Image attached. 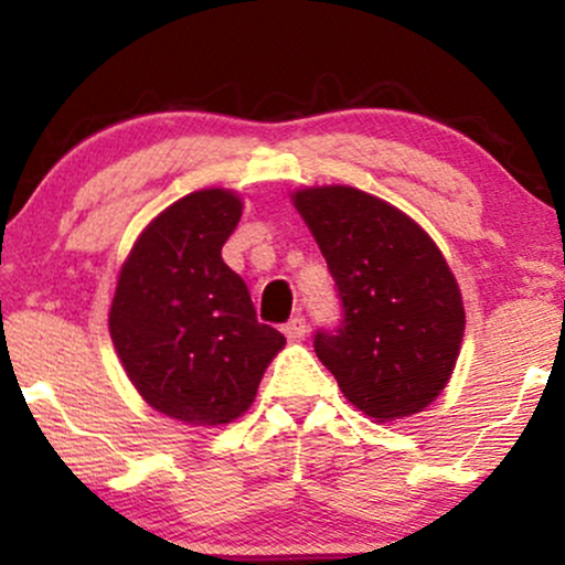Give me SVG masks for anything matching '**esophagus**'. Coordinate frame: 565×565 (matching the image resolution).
I'll list each match as a JSON object with an SVG mask.
<instances>
[{
    "instance_id": "esophagus-1",
    "label": "esophagus",
    "mask_w": 565,
    "mask_h": 565,
    "mask_svg": "<svg viewBox=\"0 0 565 565\" xmlns=\"http://www.w3.org/2000/svg\"><path fill=\"white\" fill-rule=\"evenodd\" d=\"M305 332H308V323H305L302 316H295V319H289L287 323H284V334H287L289 342L305 340Z\"/></svg>"
}]
</instances>
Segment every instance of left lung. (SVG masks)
<instances>
[{
	"instance_id": "1",
	"label": "left lung",
	"mask_w": 565,
	"mask_h": 565,
	"mask_svg": "<svg viewBox=\"0 0 565 565\" xmlns=\"http://www.w3.org/2000/svg\"><path fill=\"white\" fill-rule=\"evenodd\" d=\"M342 302L313 348L355 408L377 423L423 412L449 382L465 334L457 278L412 217L350 185L295 196Z\"/></svg>"
}]
</instances>
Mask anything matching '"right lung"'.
I'll return each mask as SVG.
<instances>
[{
	"mask_svg": "<svg viewBox=\"0 0 565 565\" xmlns=\"http://www.w3.org/2000/svg\"><path fill=\"white\" fill-rule=\"evenodd\" d=\"M242 199L223 188L188 193L140 233L121 265L108 329L127 377L157 412L215 427L242 417L284 334L257 321L223 244Z\"/></svg>",
	"mask_w": 565,
	"mask_h": 565,
	"instance_id": "add662e5",
	"label": "right lung"
}]
</instances>
